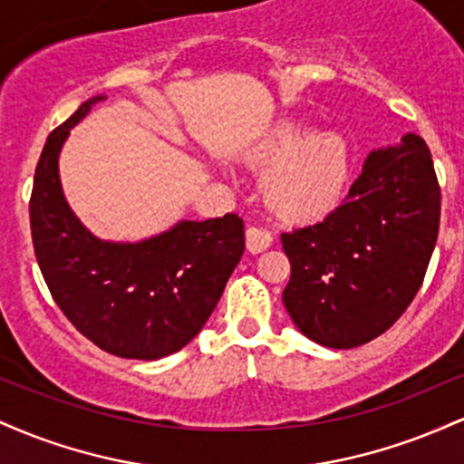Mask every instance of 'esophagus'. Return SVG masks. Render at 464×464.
Segmentation results:
<instances>
[{
	"mask_svg": "<svg viewBox=\"0 0 464 464\" xmlns=\"http://www.w3.org/2000/svg\"><path fill=\"white\" fill-rule=\"evenodd\" d=\"M273 244V236H270L268 231H264V228L259 227H248L246 228V250L248 253L257 255L262 253Z\"/></svg>",
	"mask_w": 464,
	"mask_h": 464,
	"instance_id": "obj_1",
	"label": "esophagus"
}]
</instances>
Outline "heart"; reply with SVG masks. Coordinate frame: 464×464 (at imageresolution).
<instances>
[{
	"label": "heart",
	"mask_w": 464,
	"mask_h": 464,
	"mask_svg": "<svg viewBox=\"0 0 464 464\" xmlns=\"http://www.w3.org/2000/svg\"><path fill=\"white\" fill-rule=\"evenodd\" d=\"M250 159L270 165L262 179L264 198L276 216L290 222L332 211L347 183V146L332 132L303 137L299 126H284L255 146Z\"/></svg>",
	"instance_id": "obj_1"
}]
</instances>
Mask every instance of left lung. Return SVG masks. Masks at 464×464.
<instances>
[{"mask_svg": "<svg viewBox=\"0 0 464 464\" xmlns=\"http://www.w3.org/2000/svg\"><path fill=\"white\" fill-rule=\"evenodd\" d=\"M440 185L419 135L371 152L347 200L281 233L284 305L323 347L355 349L395 324L417 296L439 237Z\"/></svg>", "mask_w": 464, "mask_h": 464, "instance_id": "obj_1", "label": "left lung"}]
</instances>
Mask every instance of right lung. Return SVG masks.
I'll use <instances>...</instances> for the list:
<instances>
[{"label": "right lung", "instance_id": "add662e5", "mask_svg": "<svg viewBox=\"0 0 464 464\" xmlns=\"http://www.w3.org/2000/svg\"><path fill=\"white\" fill-rule=\"evenodd\" d=\"M78 106L47 137L30 196L36 262L52 299L95 347L117 358L159 360L200 332L244 253L237 214L179 222L140 244L100 242L67 207L58 152L95 102Z\"/></svg>", "mask_w": 464, "mask_h": 464}]
</instances>
